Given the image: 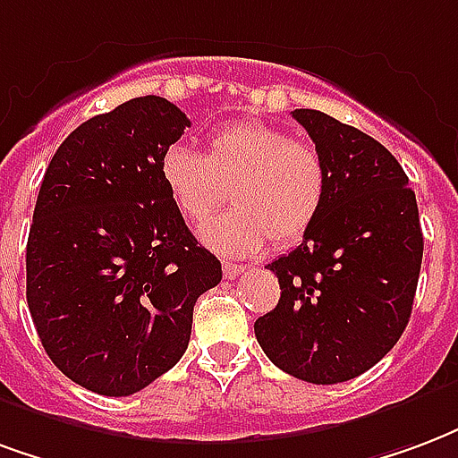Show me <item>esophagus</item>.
<instances>
[{
  "label": "esophagus",
  "instance_id": "esophagus-1",
  "mask_svg": "<svg viewBox=\"0 0 458 458\" xmlns=\"http://www.w3.org/2000/svg\"><path fill=\"white\" fill-rule=\"evenodd\" d=\"M247 267L245 264H235V262H223V274H225V279H235L240 274L245 272Z\"/></svg>",
  "mask_w": 458,
  "mask_h": 458
}]
</instances>
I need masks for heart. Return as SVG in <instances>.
I'll return each mask as SVG.
<instances>
[{
    "label": "heart",
    "mask_w": 458,
    "mask_h": 458,
    "mask_svg": "<svg viewBox=\"0 0 458 458\" xmlns=\"http://www.w3.org/2000/svg\"><path fill=\"white\" fill-rule=\"evenodd\" d=\"M160 179L179 216L199 225L223 201L230 185V211L201 228L206 245L220 255L259 252L267 240L293 245L323 211L327 165L313 143L284 128L257 121L223 125L208 135V155L186 145L162 152Z\"/></svg>",
    "instance_id": "heart-1"
}]
</instances>
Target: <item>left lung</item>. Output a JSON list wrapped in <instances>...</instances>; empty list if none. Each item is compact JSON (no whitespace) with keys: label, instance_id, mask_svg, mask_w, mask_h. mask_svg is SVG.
I'll list each match as a JSON object with an SVG mask.
<instances>
[{"label":"left lung","instance_id":"8db88e82","mask_svg":"<svg viewBox=\"0 0 458 458\" xmlns=\"http://www.w3.org/2000/svg\"><path fill=\"white\" fill-rule=\"evenodd\" d=\"M293 118L325 157L327 196L303 242L267 264L281 298L255 335L281 371L342 384L381 361L408 325L425 247L418 201L371 135L313 108Z\"/></svg>","mask_w":458,"mask_h":458}]
</instances>
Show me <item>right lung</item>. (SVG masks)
Segmentation results:
<instances>
[{
    "label": "right lung",
    "mask_w": 458,
    "mask_h": 458,
    "mask_svg": "<svg viewBox=\"0 0 458 458\" xmlns=\"http://www.w3.org/2000/svg\"><path fill=\"white\" fill-rule=\"evenodd\" d=\"M189 123L162 97L84 121L53 155L26 245V301L67 378L133 395L189 347L196 298L220 284L160 179Z\"/></svg>",
    "instance_id": "obj_1"
}]
</instances>
